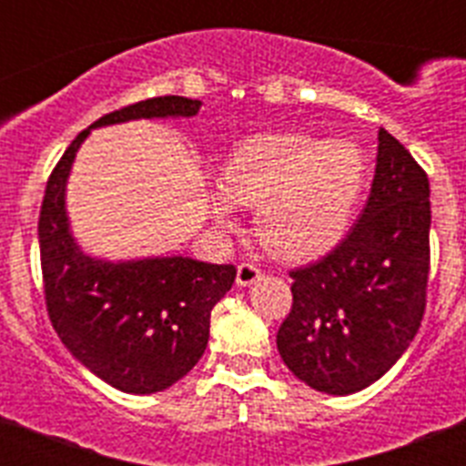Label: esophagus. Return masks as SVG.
<instances>
[{"mask_svg": "<svg viewBox=\"0 0 466 466\" xmlns=\"http://www.w3.org/2000/svg\"><path fill=\"white\" fill-rule=\"evenodd\" d=\"M258 278H261V268H258L257 263L245 261L238 266V278H236L238 287H249V284L257 282Z\"/></svg>", "mask_w": 466, "mask_h": 466, "instance_id": "34e87169", "label": "esophagus"}]
</instances>
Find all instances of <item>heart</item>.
<instances>
[{"label": "heart", "mask_w": 466, "mask_h": 466, "mask_svg": "<svg viewBox=\"0 0 466 466\" xmlns=\"http://www.w3.org/2000/svg\"><path fill=\"white\" fill-rule=\"evenodd\" d=\"M364 187V158L350 142L300 133H266L233 149L221 172L230 203L254 208L257 240L273 257L308 261L343 238ZM221 226H233L230 208H214Z\"/></svg>", "instance_id": "heart-1"}]
</instances>
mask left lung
Returning <instances> with one entry per match:
<instances>
[{"label": "left lung", "instance_id": "8db88e82", "mask_svg": "<svg viewBox=\"0 0 466 466\" xmlns=\"http://www.w3.org/2000/svg\"><path fill=\"white\" fill-rule=\"evenodd\" d=\"M430 179L399 139L378 133L371 196L348 236L291 270L278 350L317 392L352 394L385 376L418 333L430 275Z\"/></svg>", "mask_w": 466, "mask_h": 466}]
</instances>
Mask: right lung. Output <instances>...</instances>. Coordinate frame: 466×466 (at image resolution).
Returning a JSON list of instances; mask_svg holds the SVG:
<instances>
[{
  "mask_svg": "<svg viewBox=\"0 0 466 466\" xmlns=\"http://www.w3.org/2000/svg\"><path fill=\"white\" fill-rule=\"evenodd\" d=\"M200 102L163 95L105 114L90 127L130 118L196 116ZM57 160L39 212L44 299L65 348L121 392L154 394L187 376L203 357L212 308L233 287L236 266L187 257L109 263L81 252L67 226L65 182L79 144Z\"/></svg>",
  "mask_w": 466,
  "mask_h": 466,
  "instance_id": "right-lung-1",
  "label": "right lung"
}]
</instances>
